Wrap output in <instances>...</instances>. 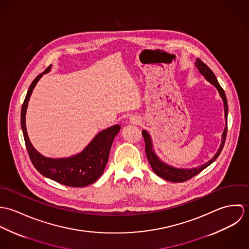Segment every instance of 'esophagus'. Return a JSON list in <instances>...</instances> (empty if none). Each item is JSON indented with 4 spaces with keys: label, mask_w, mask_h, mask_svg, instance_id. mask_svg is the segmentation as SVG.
I'll use <instances>...</instances> for the list:
<instances>
[{
    "label": "esophagus",
    "mask_w": 249,
    "mask_h": 249,
    "mask_svg": "<svg viewBox=\"0 0 249 249\" xmlns=\"http://www.w3.org/2000/svg\"><path fill=\"white\" fill-rule=\"evenodd\" d=\"M130 122L132 123V124H138L139 123V119L137 118V117H132L131 119H130Z\"/></svg>",
    "instance_id": "34e87169"
}]
</instances>
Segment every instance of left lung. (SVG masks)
<instances>
[{
  "label": "left lung",
  "instance_id": "1",
  "mask_svg": "<svg viewBox=\"0 0 249 249\" xmlns=\"http://www.w3.org/2000/svg\"><path fill=\"white\" fill-rule=\"evenodd\" d=\"M196 68L198 69V71H200V73L202 75L205 76V78L210 82L212 83L213 86L217 89L222 101H223V104H224V113H225V120H226V124H225V128H224V131L222 133V141H221V144L217 150V152L215 153V155L213 156V159H211L210 161H208L207 163H205L204 165L202 166H199L197 168H194V169H191V170H184V169H177V168H173L171 166H168L166 165L165 163H163L162 161H160L158 159V157L156 156V154L154 153L153 149H152V144H151V140H150V136L149 134L145 131V130H142V137H143V140H144V143H145V154H146V158H147V161L148 163L150 164L153 172L161 178L167 180V181H171V182H184V181H187L191 178L196 177V175H198L200 172H202L205 168H207L210 164H212L213 161L218 157V155L220 154L222 148H223V145H224V142L226 140V134H227V114H228V105H227V100H226V96H225V93L223 91V89L221 88V86L219 85L214 73L213 71L205 64L203 63L200 59H197L196 61Z\"/></svg>",
  "mask_w": 249,
  "mask_h": 249
}]
</instances>
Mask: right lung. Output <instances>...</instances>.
<instances>
[{"mask_svg": "<svg viewBox=\"0 0 249 249\" xmlns=\"http://www.w3.org/2000/svg\"><path fill=\"white\" fill-rule=\"evenodd\" d=\"M49 71L50 67L38 74L32 82L21 110V126L30 159L36 170L45 178L69 187L90 185L103 175L108 162L112 142L121 129V125L116 124L101 131L82 152L74 156L61 159H52L42 156L30 142L26 129V111L37 81L43 73Z\"/></svg>", "mask_w": 249, "mask_h": 249, "instance_id": "add662e5", "label": "right lung"}]
</instances>
